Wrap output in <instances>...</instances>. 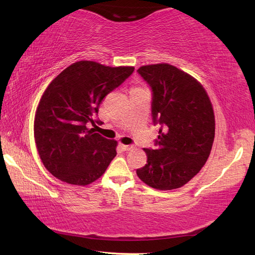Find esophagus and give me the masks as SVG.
Listing matches in <instances>:
<instances>
[{
  "label": "esophagus",
  "instance_id": "obj_1",
  "mask_svg": "<svg viewBox=\"0 0 255 255\" xmlns=\"http://www.w3.org/2000/svg\"><path fill=\"white\" fill-rule=\"evenodd\" d=\"M119 147L123 151H130L131 149H133V145H127V144H119Z\"/></svg>",
  "mask_w": 255,
  "mask_h": 255
}]
</instances>
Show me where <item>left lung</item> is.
<instances>
[{
  "label": "left lung",
  "mask_w": 255,
  "mask_h": 255,
  "mask_svg": "<svg viewBox=\"0 0 255 255\" xmlns=\"http://www.w3.org/2000/svg\"><path fill=\"white\" fill-rule=\"evenodd\" d=\"M152 92L151 115L159 125L155 148H144L147 164L137 169L149 186L169 191L186 184L205 165L215 138V116L202 84L171 64L137 70Z\"/></svg>",
  "instance_id": "8db88e82"
}]
</instances>
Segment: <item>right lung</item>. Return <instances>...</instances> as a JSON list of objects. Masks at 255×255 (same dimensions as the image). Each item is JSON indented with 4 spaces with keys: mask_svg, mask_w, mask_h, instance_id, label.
Listing matches in <instances>:
<instances>
[{
    "mask_svg": "<svg viewBox=\"0 0 255 255\" xmlns=\"http://www.w3.org/2000/svg\"><path fill=\"white\" fill-rule=\"evenodd\" d=\"M133 70L79 61L48 85L37 108L34 133L42 163L53 176L73 185H88L106 171L117 154V141L88 126L100 122L102 101Z\"/></svg>",
    "mask_w": 255,
    "mask_h": 255,
    "instance_id": "obj_1",
    "label": "right lung"
}]
</instances>
